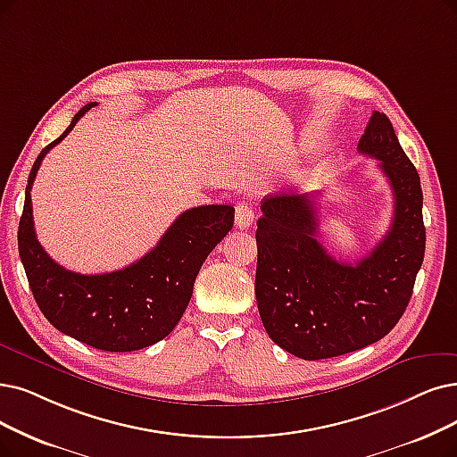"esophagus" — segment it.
<instances>
[{"label": "esophagus", "mask_w": 457, "mask_h": 457, "mask_svg": "<svg viewBox=\"0 0 457 457\" xmlns=\"http://www.w3.org/2000/svg\"><path fill=\"white\" fill-rule=\"evenodd\" d=\"M253 206L247 200H240L238 204H236V217H234V223L236 228H247L253 223Z\"/></svg>", "instance_id": "esophagus-1"}]
</instances>
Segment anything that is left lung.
<instances>
[{"label":"left lung","mask_w":457,"mask_h":457,"mask_svg":"<svg viewBox=\"0 0 457 457\" xmlns=\"http://www.w3.org/2000/svg\"><path fill=\"white\" fill-rule=\"evenodd\" d=\"M358 152L378 159L394 191V219L375 249L346 264L319 238L309 195L262 198L257 221L259 313L270 339L303 360L334 358L385 337L405 313L426 251L420 176L386 114L373 112Z\"/></svg>","instance_id":"left-lung-1"}]
</instances>
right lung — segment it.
<instances>
[{
    "label": "right lung",
    "instance_id": "add662e5",
    "mask_svg": "<svg viewBox=\"0 0 457 457\" xmlns=\"http://www.w3.org/2000/svg\"><path fill=\"white\" fill-rule=\"evenodd\" d=\"M91 106L96 103L82 106L62 137L35 159L18 225V253L33 298L54 328L99 351L129 353L174 330L193 296L200 266L232 228L234 208L210 204L184 212L150 253L118 271L84 276L54 262L35 236L29 191L45 155Z\"/></svg>",
    "mask_w": 457,
    "mask_h": 457
}]
</instances>
